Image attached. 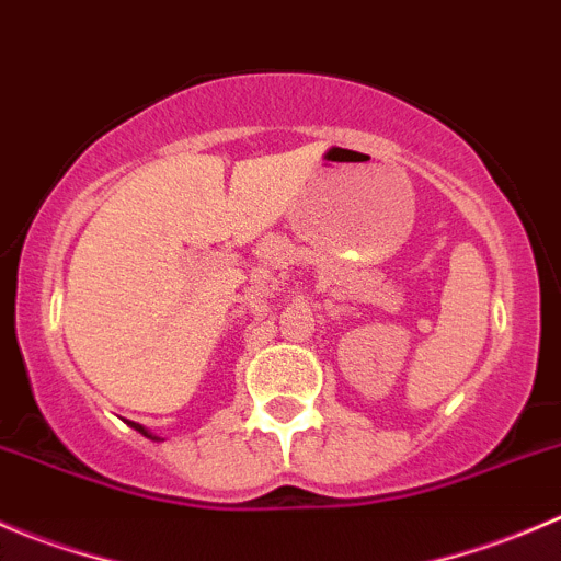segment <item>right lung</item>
Listing matches in <instances>:
<instances>
[{
    "label": "right lung",
    "mask_w": 561,
    "mask_h": 561,
    "mask_svg": "<svg viewBox=\"0 0 561 561\" xmlns=\"http://www.w3.org/2000/svg\"><path fill=\"white\" fill-rule=\"evenodd\" d=\"M139 431H142V427H139Z\"/></svg>",
    "instance_id": "add662e5"
}]
</instances>
